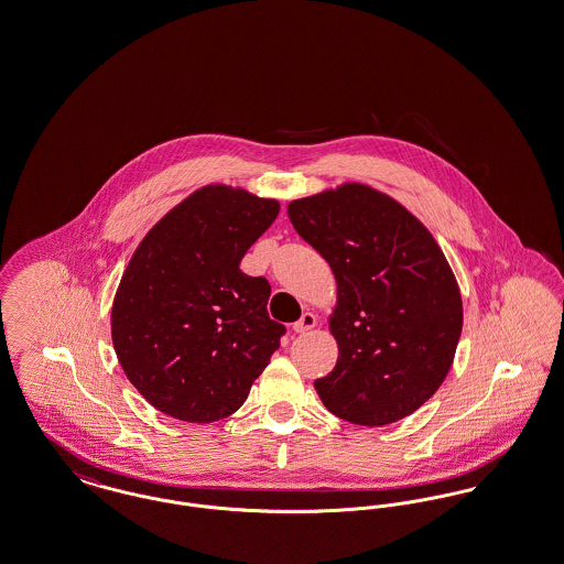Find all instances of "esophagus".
I'll list each match as a JSON object with an SVG mask.
<instances>
[{
    "mask_svg": "<svg viewBox=\"0 0 564 564\" xmlns=\"http://www.w3.org/2000/svg\"><path fill=\"white\" fill-rule=\"evenodd\" d=\"M317 325V317L313 313H302V317L294 323V332L306 334Z\"/></svg>",
    "mask_w": 564,
    "mask_h": 564,
    "instance_id": "34e87169",
    "label": "esophagus"
}]
</instances>
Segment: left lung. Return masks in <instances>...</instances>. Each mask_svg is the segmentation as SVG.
I'll return each instance as SVG.
<instances>
[{"instance_id": "left-lung-1", "label": "left lung", "mask_w": 564, "mask_h": 564, "mask_svg": "<svg viewBox=\"0 0 564 564\" xmlns=\"http://www.w3.org/2000/svg\"><path fill=\"white\" fill-rule=\"evenodd\" d=\"M288 215L336 279L338 361L315 380L323 405L364 427L410 416L451 372L463 329L442 247L402 203L359 182L295 198Z\"/></svg>"}]
</instances>
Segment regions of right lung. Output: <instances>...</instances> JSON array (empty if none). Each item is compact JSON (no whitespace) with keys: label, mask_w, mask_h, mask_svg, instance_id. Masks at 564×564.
Segmentation results:
<instances>
[{"label":"right lung","mask_w":564,"mask_h":564,"mask_svg":"<svg viewBox=\"0 0 564 564\" xmlns=\"http://www.w3.org/2000/svg\"><path fill=\"white\" fill-rule=\"evenodd\" d=\"M276 198L209 184L137 245L111 304V345L127 378L162 414L214 423L241 408L285 327L270 285L239 264L279 215Z\"/></svg>","instance_id":"add662e5"}]
</instances>
